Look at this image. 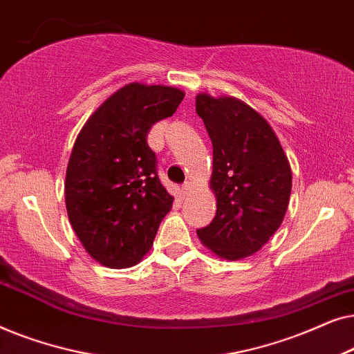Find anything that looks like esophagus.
<instances>
[{
  "instance_id": "1",
  "label": "esophagus",
  "mask_w": 354,
  "mask_h": 354,
  "mask_svg": "<svg viewBox=\"0 0 354 354\" xmlns=\"http://www.w3.org/2000/svg\"><path fill=\"white\" fill-rule=\"evenodd\" d=\"M182 193H183V195H185V196L190 195V193H192V183H190V182L183 183V185H182Z\"/></svg>"
}]
</instances>
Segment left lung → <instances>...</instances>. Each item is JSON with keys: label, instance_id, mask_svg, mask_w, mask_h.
I'll list each match as a JSON object with an SVG mask.
<instances>
[{"label": "left lung", "instance_id": "8db88e82", "mask_svg": "<svg viewBox=\"0 0 354 354\" xmlns=\"http://www.w3.org/2000/svg\"><path fill=\"white\" fill-rule=\"evenodd\" d=\"M196 113L212 142L211 190L217 209L196 230L201 243L227 261L248 258L282 224L292 169L268 120L234 96L196 95Z\"/></svg>", "mask_w": 354, "mask_h": 354}]
</instances>
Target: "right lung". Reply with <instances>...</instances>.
Masks as SVG:
<instances>
[{
	"label": "right lung",
	"instance_id": "obj_1",
	"mask_svg": "<svg viewBox=\"0 0 354 354\" xmlns=\"http://www.w3.org/2000/svg\"><path fill=\"white\" fill-rule=\"evenodd\" d=\"M176 86L133 82L90 115L66 172V207L82 246L111 269L138 264L151 250L174 196L158 177L149 129L182 103Z\"/></svg>",
	"mask_w": 354,
	"mask_h": 354
}]
</instances>
